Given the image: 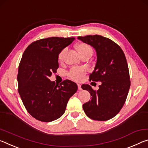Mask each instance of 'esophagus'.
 Returning a JSON list of instances; mask_svg holds the SVG:
<instances>
[{
	"instance_id": "obj_1",
	"label": "esophagus",
	"mask_w": 148,
	"mask_h": 148,
	"mask_svg": "<svg viewBox=\"0 0 148 148\" xmlns=\"http://www.w3.org/2000/svg\"><path fill=\"white\" fill-rule=\"evenodd\" d=\"M77 86H78V89L79 90H82V88H81V85L80 84H77Z\"/></svg>"
}]
</instances>
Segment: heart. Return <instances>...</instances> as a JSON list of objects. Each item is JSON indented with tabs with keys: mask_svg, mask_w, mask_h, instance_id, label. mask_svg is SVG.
<instances>
[{
	"mask_svg": "<svg viewBox=\"0 0 148 148\" xmlns=\"http://www.w3.org/2000/svg\"><path fill=\"white\" fill-rule=\"evenodd\" d=\"M75 48L81 56H83L86 54L92 55L93 52V50L90 46L84 42H80L77 44L75 45ZM66 50V48H64L58 54V58L60 62H62L63 59H64ZM85 73V69L83 68H73L69 72V77L73 80L79 81L83 79Z\"/></svg>",
	"mask_w": 148,
	"mask_h": 148,
	"instance_id": "b5f03b06",
	"label": "heart"
}]
</instances>
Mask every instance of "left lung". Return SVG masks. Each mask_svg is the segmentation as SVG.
I'll list each match as a JSON object with an SVG mask.
<instances>
[{
    "label": "left lung",
    "mask_w": 148,
    "mask_h": 148,
    "mask_svg": "<svg viewBox=\"0 0 148 148\" xmlns=\"http://www.w3.org/2000/svg\"><path fill=\"white\" fill-rule=\"evenodd\" d=\"M78 39L96 50L97 62L89 78L101 82L98 90L88 84L81 86L92 96L91 100L83 104L84 111L93 120H109L121 110L129 93L130 81L125 55L117 44L101 35L78 37Z\"/></svg>",
    "instance_id": "1"
}]
</instances>
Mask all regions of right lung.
Masks as SVG:
<instances>
[{"mask_svg": "<svg viewBox=\"0 0 148 148\" xmlns=\"http://www.w3.org/2000/svg\"><path fill=\"white\" fill-rule=\"evenodd\" d=\"M74 37H50L28 46L19 63L18 92L28 113L36 119L50 122L64 114L77 85L65 80L60 84L48 79L59 67L58 54Z\"/></svg>", "mask_w": 148, "mask_h": 148, "instance_id": "1", "label": "right lung"}]
</instances>
